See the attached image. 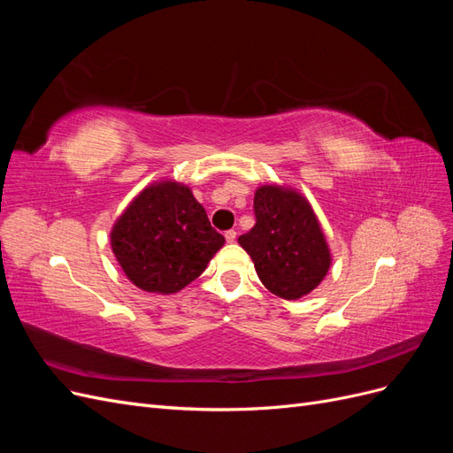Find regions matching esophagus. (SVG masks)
<instances>
[{"mask_svg": "<svg viewBox=\"0 0 453 453\" xmlns=\"http://www.w3.org/2000/svg\"><path fill=\"white\" fill-rule=\"evenodd\" d=\"M236 238H238V232H236V230H226V232H225V240H226L228 243L236 242Z\"/></svg>", "mask_w": 453, "mask_h": 453, "instance_id": "esophagus-1", "label": "esophagus"}]
</instances>
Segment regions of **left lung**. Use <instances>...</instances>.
<instances>
[{
    "mask_svg": "<svg viewBox=\"0 0 453 453\" xmlns=\"http://www.w3.org/2000/svg\"><path fill=\"white\" fill-rule=\"evenodd\" d=\"M255 226L238 238L260 281L273 295L296 300L311 293L331 266V253L311 205L295 190L265 185L253 200Z\"/></svg>",
    "mask_w": 453,
    "mask_h": 453,
    "instance_id": "1",
    "label": "left lung"
}]
</instances>
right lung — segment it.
I'll return each mask as SVG.
<instances>
[{"label": "right lung", "instance_id": "1", "mask_svg": "<svg viewBox=\"0 0 453 453\" xmlns=\"http://www.w3.org/2000/svg\"><path fill=\"white\" fill-rule=\"evenodd\" d=\"M223 243L190 188L173 181L142 190L111 230L113 253L128 280L162 295L195 281Z\"/></svg>", "mask_w": 453, "mask_h": 453}]
</instances>
